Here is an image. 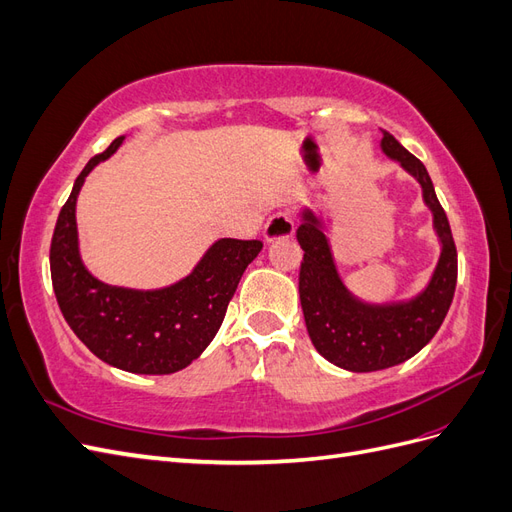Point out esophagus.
<instances>
[{
  "instance_id": "34e87169",
  "label": "esophagus",
  "mask_w": 512,
  "mask_h": 512,
  "mask_svg": "<svg viewBox=\"0 0 512 512\" xmlns=\"http://www.w3.org/2000/svg\"><path fill=\"white\" fill-rule=\"evenodd\" d=\"M292 235H294V220H292V213H288V211L275 213L265 226V241L267 243H273L277 239H288Z\"/></svg>"
}]
</instances>
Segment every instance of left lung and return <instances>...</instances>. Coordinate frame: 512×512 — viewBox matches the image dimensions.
Segmentation results:
<instances>
[{
	"mask_svg": "<svg viewBox=\"0 0 512 512\" xmlns=\"http://www.w3.org/2000/svg\"><path fill=\"white\" fill-rule=\"evenodd\" d=\"M380 147L421 183L442 252L429 284L416 297L382 305L365 303L339 277L316 213L312 209L301 213L297 241L305 252L299 273L305 327L324 359L348 371H378L412 359L438 333L457 284V247L427 168L386 130H382Z\"/></svg>",
	"mask_w": 512,
	"mask_h": 512,
	"instance_id": "left-lung-1",
	"label": "left lung"
}]
</instances>
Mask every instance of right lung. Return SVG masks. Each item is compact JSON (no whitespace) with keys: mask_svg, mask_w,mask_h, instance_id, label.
Returning a JSON list of instances; mask_svg holds the SVG:
<instances>
[{"mask_svg":"<svg viewBox=\"0 0 512 512\" xmlns=\"http://www.w3.org/2000/svg\"><path fill=\"white\" fill-rule=\"evenodd\" d=\"M123 138L87 162L59 211L51 241L53 290L70 329L98 359L130 374H175L211 344L262 241H215L188 277L166 288L134 290L100 282L81 260L76 198L85 177L113 156Z\"/></svg>","mask_w":512,"mask_h":512,"instance_id":"add662e5","label":"right lung"}]
</instances>
